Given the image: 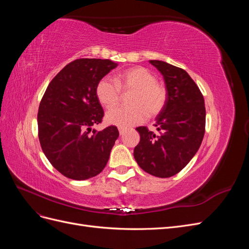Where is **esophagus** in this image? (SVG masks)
Instances as JSON below:
<instances>
[{
	"label": "esophagus",
	"mask_w": 249,
	"mask_h": 249,
	"mask_svg": "<svg viewBox=\"0 0 249 249\" xmlns=\"http://www.w3.org/2000/svg\"><path fill=\"white\" fill-rule=\"evenodd\" d=\"M124 132H125V130H124V129H119V135H124Z\"/></svg>",
	"instance_id": "esophagus-1"
}]
</instances>
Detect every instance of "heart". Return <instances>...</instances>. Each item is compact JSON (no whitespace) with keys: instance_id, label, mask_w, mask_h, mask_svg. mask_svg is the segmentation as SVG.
Returning <instances> with one entry per match:
<instances>
[{"instance_id":"heart-1","label":"heart","mask_w":249,"mask_h":249,"mask_svg":"<svg viewBox=\"0 0 249 249\" xmlns=\"http://www.w3.org/2000/svg\"><path fill=\"white\" fill-rule=\"evenodd\" d=\"M120 89L133 91L131 107H117L107 112L105 120L110 125L127 129L141 124L148 117H155L163 110L167 100V90L157 82L156 74L146 67L135 66L116 74L115 82L108 78L97 83L95 94L104 107L111 108L118 103Z\"/></svg>"}]
</instances>
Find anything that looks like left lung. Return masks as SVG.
<instances>
[{
	"instance_id": "8db88e82",
	"label": "left lung",
	"mask_w": 249,
	"mask_h": 249,
	"mask_svg": "<svg viewBox=\"0 0 249 249\" xmlns=\"http://www.w3.org/2000/svg\"><path fill=\"white\" fill-rule=\"evenodd\" d=\"M167 90L163 110L156 117L158 133L139 126L134 158L141 169L158 178L177 175L197 153L205 135L206 108L199 88L188 72L160 60H149Z\"/></svg>"
}]
</instances>
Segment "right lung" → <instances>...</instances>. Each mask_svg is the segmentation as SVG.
I'll use <instances>...</instances> for the list:
<instances>
[{"instance_id": "right-lung-1", "label": "right lung", "mask_w": 249, "mask_h": 249, "mask_svg": "<svg viewBox=\"0 0 249 249\" xmlns=\"http://www.w3.org/2000/svg\"><path fill=\"white\" fill-rule=\"evenodd\" d=\"M118 64L108 59H78L51 81L39 105L37 124L41 148L66 178L87 179L103 171L118 138L117 127L93 130L104 116L95 88Z\"/></svg>"}]
</instances>
